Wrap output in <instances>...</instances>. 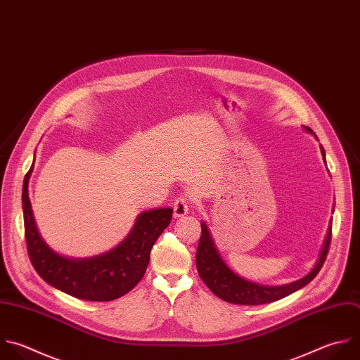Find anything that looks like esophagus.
I'll list each match as a JSON object with an SVG mask.
<instances>
[{
  "label": "esophagus",
  "mask_w": 360,
  "mask_h": 360,
  "mask_svg": "<svg viewBox=\"0 0 360 360\" xmlns=\"http://www.w3.org/2000/svg\"><path fill=\"white\" fill-rule=\"evenodd\" d=\"M188 197L187 195H180L174 200L173 204V210H174V217H184L186 214H188Z\"/></svg>",
  "instance_id": "1"
}]
</instances>
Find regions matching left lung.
<instances>
[{"label": "left lung", "instance_id": "left-lung-1", "mask_svg": "<svg viewBox=\"0 0 360 360\" xmlns=\"http://www.w3.org/2000/svg\"><path fill=\"white\" fill-rule=\"evenodd\" d=\"M305 129L308 132H312L307 127ZM321 152H322V156L325 158V150L322 148H321ZM330 236H332V226L329 225L321 255L314 269L307 276L284 285H260L239 277L225 264V262L218 253V249L212 240V236L210 233L207 224L201 222V236H200L197 255H195L197 270L201 280L205 283V285L217 297H219L226 302L242 304V305H259V304L277 301L302 288L319 273L329 250Z\"/></svg>", "mask_w": 360, "mask_h": 360}]
</instances>
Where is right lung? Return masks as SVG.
<instances>
[{
    "label": "right lung",
    "mask_w": 360,
    "mask_h": 360,
    "mask_svg": "<svg viewBox=\"0 0 360 360\" xmlns=\"http://www.w3.org/2000/svg\"><path fill=\"white\" fill-rule=\"evenodd\" d=\"M25 174L22 210L28 255L37 273L52 287L89 301H112L129 292L143 277L150 250L172 221V208L143 211L129 235L112 250L90 259H68L53 252L42 239L34 218Z\"/></svg>",
    "instance_id": "right-lung-1"
}]
</instances>
